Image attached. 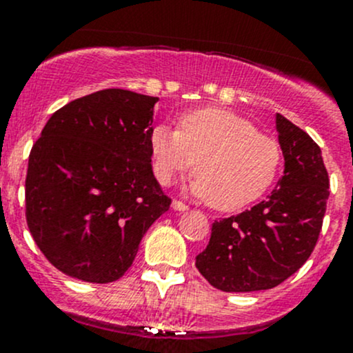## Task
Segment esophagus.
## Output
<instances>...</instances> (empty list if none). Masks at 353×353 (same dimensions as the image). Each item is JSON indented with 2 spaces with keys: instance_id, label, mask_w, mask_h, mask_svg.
Here are the masks:
<instances>
[{
  "instance_id": "34e87169",
  "label": "esophagus",
  "mask_w": 353,
  "mask_h": 353,
  "mask_svg": "<svg viewBox=\"0 0 353 353\" xmlns=\"http://www.w3.org/2000/svg\"><path fill=\"white\" fill-rule=\"evenodd\" d=\"M172 209H174V210H188L189 208H188V205H185L182 201L174 199V201H172Z\"/></svg>"
}]
</instances>
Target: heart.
I'll return each instance as SVG.
<instances>
[{"instance_id":"1","label":"heart","mask_w":353,"mask_h":353,"mask_svg":"<svg viewBox=\"0 0 353 353\" xmlns=\"http://www.w3.org/2000/svg\"><path fill=\"white\" fill-rule=\"evenodd\" d=\"M151 154L154 174L165 185L196 164L192 192L204 197L209 208L224 212L264 196L282 163L281 145L274 137L222 108L185 112L179 129L156 125Z\"/></svg>"}]
</instances>
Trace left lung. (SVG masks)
<instances>
[{
	"mask_svg": "<svg viewBox=\"0 0 353 353\" xmlns=\"http://www.w3.org/2000/svg\"><path fill=\"white\" fill-rule=\"evenodd\" d=\"M285 169L279 185L250 210L212 224L196 267L222 292H254L282 283L314 252L329 199L322 152L299 125L277 114Z\"/></svg>",
	"mask_w": 353,
	"mask_h": 353,
	"instance_id": "8db88e82",
	"label": "left lung"
}]
</instances>
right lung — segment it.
<instances>
[{
  "instance_id": "obj_1",
  "label": "right lung",
  "mask_w": 353,
  "mask_h": 353,
  "mask_svg": "<svg viewBox=\"0 0 353 353\" xmlns=\"http://www.w3.org/2000/svg\"><path fill=\"white\" fill-rule=\"evenodd\" d=\"M157 98L103 89L50 117L30 152L26 222L56 269L84 282H114L171 197L154 177Z\"/></svg>"
}]
</instances>
